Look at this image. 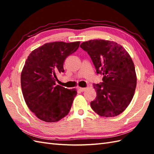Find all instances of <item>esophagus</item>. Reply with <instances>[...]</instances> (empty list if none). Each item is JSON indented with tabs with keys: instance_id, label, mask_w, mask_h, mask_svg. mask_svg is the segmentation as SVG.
Listing matches in <instances>:
<instances>
[{
	"instance_id": "obj_1",
	"label": "esophagus",
	"mask_w": 154,
	"mask_h": 154,
	"mask_svg": "<svg viewBox=\"0 0 154 154\" xmlns=\"http://www.w3.org/2000/svg\"><path fill=\"white\" fill-rule=\"evenodd\" d=\"M79 89L81 91V92H84L85 91H86L87 88H83V87H79Z\"/></svg>"
}]
</instances>
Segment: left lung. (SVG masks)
<instances>
[{"label": "left lung", "instance_id": "left-lung-1", "mask_svg": "<svg viewBox=\"0 0 154 154\" xmlns=\"http://www.w3.org/2000/svg\"><path fill=\"white\" fill-rule=\"evenodd\" d=\"M80 47L92 60L103 83L94 84L96 99L91 103L99 115L114 117L124 112L134 94L137 77L131 57L122 45L113 41L91 40Z\"/></svg>", "mask_w": 154, "mask_h": 154}]
</instances>
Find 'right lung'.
Wrapping results in <instances>:
<instances>
[{
	"mask_svg": "<svg viewBox=\"0 0 154 154\" xmlns=\"http://www.w3.org/2000/svg\"><path fill=\"white\" fill-rule=\"evenodd\" d=\"M80 42L45 44L29 55L21 73V87L25 102L39 119L46 122L60 120L71 110L76 89L55 84L63 73L65 59L77 50Z\"/></svg>",
	"mask_w": 154,
	"mask_h": 154,
	"instance_id": "1",
	"label": "right lung"
}]
</instances>
